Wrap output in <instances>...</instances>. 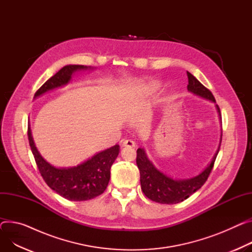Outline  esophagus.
<instances>
[{
    "label": "esophagus",
    "instance_id": "esophagus-1",
    "mask_svg": "<svg viewBox=\"0 0 252 252\" xmlns=\"http://www.w3.org/2000/svg\"><path fill=\"white\" fill-rule=\"evenodd\" d=\"M122 146H123V147H130V148H132V147L135 146V143H134V141H132V140H130V139H126V140L123 141Z\"/></svg>",
    "mask_w": 252,
    "mask_h": 252
}]
</instances>
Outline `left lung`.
Returning a JSON list of instances; mask_svg holds the SVG:
<instances>
[{"label": "left lung", "instance_id": "8db88e82", "mask_svg": "<svg viewBox=\"0 0 252 252\" xmlns=\"http://www.w3.org/2000/svg\"><path fill=\"white\" fill-rule=\"evenodd\" d=\"M189 79L188 90L193 94H199L205 99L215 102V98L210 90L203 86L190 72L187 71ZM220 114V109L217 106ZM221 116V114H220ZM220 147L217 150L211 164L201 173V175L189 179L177 181L165 176L164 173L158 170L146 158L144 150L137 149L136 163L140 171L141 189L144 195L151 201L160 204H178L187 200L193 192L197 191L208 180L210 173L214 167V163Z\"/></svg>", "mask_w": 252, "mask_h": 252}]
</instances>
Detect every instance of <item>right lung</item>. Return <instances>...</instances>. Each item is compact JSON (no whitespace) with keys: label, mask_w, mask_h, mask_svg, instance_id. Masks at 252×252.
<instances>
[{"label":"right lung","mask_w":252,"mask_h":252,"mask_svg":"<svg viewBox=\"0 0 252 252\" xmlns=\"http://www.w3.org/2000/svg\"><path fill=\"white\" fill-rule=\"evenodd\" d=\"M88 68L84 65H66L52 75L35 93V96L48 90L65 85L72 72ZM28 140L38 169L47 186L69 201H87L105 191L110 181V169L119 154V145L95 154L81 165L71 168H56L45 161L37 151L28 127Z\"/></svg>","instance_id":"add662e5"}]
</instances>
